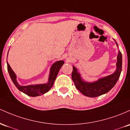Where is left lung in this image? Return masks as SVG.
I'll return each mask as SVG.
<instances>
[{"instance_id": "1", "label": "left lung", "mask_w": 130, "mask_h": 130, "mask_svg": "<svg viewBox=\"0 0 130 130\" xmlns=\"http://www.w3.org/2000/svg\"><path fill=\"white\" fill-rule=\"evenodd\" d=\"M116 43L118 46L116 42ZM117 59V69L115 72L93 82H87L83 80L80 73L78 72L75 67L73 66L72 79L77 90L86 96L91 98L99 96L109 92L116 84L122 72V56L120 51L119 52Z\"/></svg>"}]
</instances>
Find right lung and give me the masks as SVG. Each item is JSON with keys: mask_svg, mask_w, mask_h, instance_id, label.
I'll list each match as a JSON object with an SVG mask.
<instances>
[{"mask_svg": "<svg viewBox=\"0 0 130 130\" xmlns=\"http://www.w3.org/2000/svg\"><path fill=\"white\" fill-rule=\"evenodd\" d=\"M8 56V55H7ZM64 61H58L55 62L50 68V72L49 74L48 82L47 84H38V85H31L22 86L18 84L17 80V75L14 74L12 69L11 68L9 64L7 62V69L10 76L11 77V80L13 81L14 85L17 87L21 92L25 93L27 95L32 97H36L37 96L42 95L45 93L48 92L51 88L53 87V85L55 79H56L57 75L59 72V69L64 64Z\"/></svg>", "mask_w": 130, "mask_h": 130, "instance_id": "obj_1", "label": "right lung"}]
</instances>
